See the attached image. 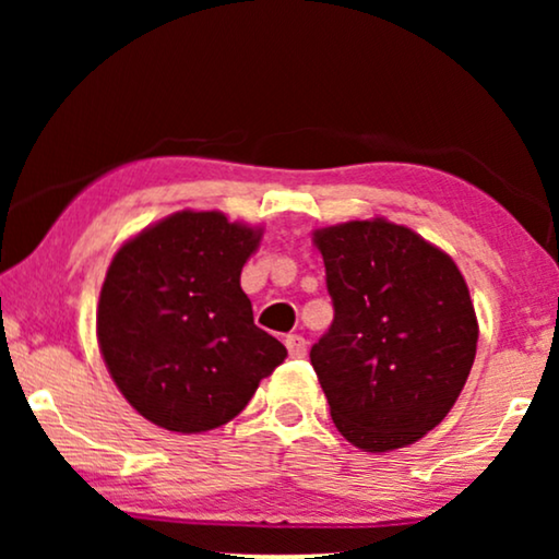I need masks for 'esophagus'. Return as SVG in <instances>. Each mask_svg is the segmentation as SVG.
Wrapping results in <instances>:
<instances>
[{
	"label": "esophagus",
	"instance_id": "34e87169",
	"mask_svg": "<svg viewBox=\"0 0 559 559\" xmlns=\"http://www.w3.org/2000/svg\"><path fill=\"white\" fill-rule=\"evenodd\" d=\"M285 346H287V354L293 358H302L305 354H308V341L302 338V335H287L285 338Z\"/></svg>",
	"mask_w": 559,
	"mask_h": 559
}]
</instances>
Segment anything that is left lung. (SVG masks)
I'll use <instances>...</instances> for the list:
<instances>
[{
	"instance_id": "obj_1",
	"label": "left lung",
	"mask_w": 559,
	"mask_h": 559,
	"mask_svg": "<svg viewBox=\"0 0 559 559\" xmlns=\"http://www.w3.org/2000/svg\"><path fill=\"white\" fill-rule=\"evenodd\" d=\"M333 323L310 364L338 432L369 453L412 445L453 407L476 358L468 285L445 251L384 218L316 231Z\"/></svg>"
}]
</instances>
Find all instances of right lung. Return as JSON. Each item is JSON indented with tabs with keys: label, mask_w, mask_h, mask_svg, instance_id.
<instances>
[{
	"label": "right lung",
	"mask_w": 559,
	"mask_h": 559,
	"mask_svg": "<svg viewBox=\"0 0 559 559\" xmlns=\"http://www.w3.org/2000/svg\"><path fill=\"white\" fill-rule=\"evenodd\" d=\"M262 231L180 211L111 259L98 346L127 402L165 430L205 432L247 407L287 348L254 325L241 266Z\"/></svg>",
	"instance_id": "obj_1"
}]
</instances>
